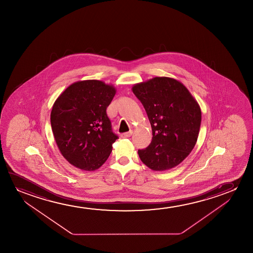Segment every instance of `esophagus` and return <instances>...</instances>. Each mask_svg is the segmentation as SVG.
Listing matches in <instances>:
<instances>
[{
	"label": "esophagus",
	"instance_id": "1",
	"mask_svg": "<svg viewBox=\"0 0 253 253\" xmlns=\"http://www.w3.org/2000/svg\"><path fill=\"white\" fill-rule=\"evenodd\" d=\"M132 133H133V131H132V130H129L128 132H126V133L122 134L121 137L122 138H128V137H130V136H131Z\"/></svg>",
	"mask_w": 253,
	"mask_h": 253
}]
</instances>
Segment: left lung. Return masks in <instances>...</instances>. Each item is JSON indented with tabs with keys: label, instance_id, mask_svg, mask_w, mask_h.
<instances>
[{
	"label": "left lung",
	"instance_id": "obj_1",
	"mask_svg": "<svg viewBox=\"0 0 253 253\" xmlns=\"http://www.w3.org/2000/svg\"><path fill=\"white\" fill-rule=\"evenodd\" d=\"M152 128L148 148L139 149L140 159L154 171L178 166L197 142L201 111L197 101L179 80L155 77L132 86Z\"/></svg>",
	"mask_w": 253,
	"mask_h": 253
}]
</instances>
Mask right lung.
Listing matches in <instances>:
<instances>
[{"label": "right lung", "mask_w": 253, "mask_h": 253, "mask_svg": "<svg viewBox=\"0 0 253 253\" xmlns=\"http://www.w3.org/2000/svg\"><path fill=\"white\" fill-rule=\"evenodd\" d=\"M112 84L96 80L70 84L52 105L51 125L64 158L77 169L95 171L104 164L118 136L106 109L116 94Z\"/></svg>", "instance_id": "right-lung-1"}]
</instances>
